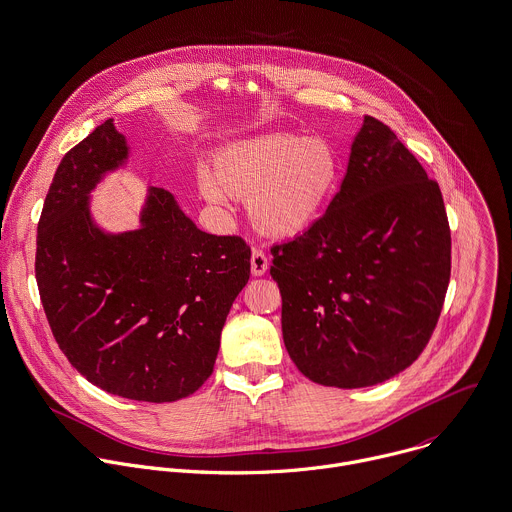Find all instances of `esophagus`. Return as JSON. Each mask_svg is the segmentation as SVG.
Wrapping results in <instances>:
<instances>
[{"label":"esophagus","instance_id":"obj_1","mask_svg":"<svg viewBox=\"0 0 512 512\" xmlns=\"http://www.w3.org/2000/svg\"><path fill=\"white\" fill-rule=\"evenodd\" d=\"M267 269H269V259H267V255L261 251V249H253V253H251V273L255 275V277H261V275H265L267 273Z\"/></svg>","mask_w":512,"mask_h":512}]
</instances>
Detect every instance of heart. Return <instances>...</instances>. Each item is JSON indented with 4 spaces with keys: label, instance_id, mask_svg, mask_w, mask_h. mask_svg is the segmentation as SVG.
Returning <instances> with one entry per match:
<instances>
[{
    "label": "heart",
    "instance_id": "heart-1",
    "mask_svg": "<svg viewBox=\"0 0 512 512\" xmlns=\"http://www.w3.org/2000/svg\"><path fill=\"white\" fill-rule=\"evenodd\" d=\"M337 181L339 161L325 139L273 133L219 151L201 191L213 203L247 201L253 227L267 237H295L319 221Z\"/></svg>",
    "mask_w": 512,
    "mask_h": 512
}]
</instances>
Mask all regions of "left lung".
I'll use <instances>...</instances> for the list:
<instances>
[{"instance_id":"8db88e82","label":"left lung","mask_w":512,"mask_h":512,"mask_svg":"<svg viewBox=\"0 0 512 512\" xmlns=\"http://www.w3.org/2000/svg\"><path fill=\"white\" fill-rule=\"evenodd\" d=\"M289 357L313 383H383L425 351L451 279L439 183L365 115L341 189L319 221L271 247Z\"/></svg>"}]
</instances>
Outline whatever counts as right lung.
<instances>
[{
  "instance_id": "add662e5",
  "label": "right lung",
  "mask_w": 512,
  "mask_h": 512,
  "mask_svg": "<svg viewBox=\"0 0 512 512\" xmlns=\"http://www.w3.org/2000/svg\"><path fill=\"white\" fill-rule=\"evenodd\" d=\"M127 151L107 119L63 155L37 223L35 279L59 349L89 383L131 401L171 403L213 373L251 249L239 235L197 229L159 187L149 189L141 229L95 227L89 191Z\"/></svg>"
}]
</instances>
